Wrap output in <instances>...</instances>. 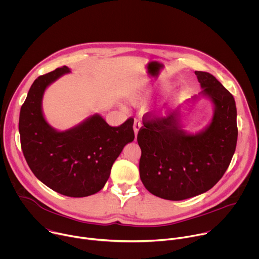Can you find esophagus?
<instances>
[{
    "label": "esophagus",
    "mask_w": 259,
    "mask_h": 259,
    "mask_svg": "<svg viewBox=\"0 0 259 259\" xmlns=\"http://www.w3.org/2000/svg\"><path fill=\"white\" fill-rule=\"evenodd\" d=\"M140 127H141V122L139 121V120H135L134 121V125H133V129H134V133H135V136H137V133H138V131H139V129H140Z\"/></svg>",
    "instance_id": "1"
}]
</instances>
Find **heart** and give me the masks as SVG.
I'll return each mask as SVG.
<instances>
[{
  "instance_id": "1",
  "label": "heart",
  "mask_w": 259,
  "mask_h": 259,
  "mask_svg": "<svg viewBox=\"0 0 259 259\" xmlns=\"http://www.w3.org/2000/svg\"><path fill=\"white\" fill-rule=\"evenodd\" d=\"M135 99H136V100H141V99H142V96H141V95H140V96H139V95H137Z\"/></svg>"
}]
</instances>
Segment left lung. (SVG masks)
I'll use <instances>...</instances> for the list:
<instances>
[{"instance_id": "8db88e82", "label": "left lung", "mask_w": 259, "mask_h": 259, "mask_svg": "<svg viewBox=\"0 0 259 259\" xmlns=\"http://www.w3.org/2000/svg\"><path fill=\"white\" fill-rule=\"evenodd\" d=\"M210 97L215 113L201 133L187 134L177 117H158L146 113L137 134L141 150L139 175L153 195L180 201L201 195L224 176L236 151L237 108L234 96L209 72L195 71Z\"/></svg>"}]
</instances>
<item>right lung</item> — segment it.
<instances>
[{
	"label": "right lung",
	"mask_w": 259,
	"mask_h": 259,
	"mask_svg": "<svg viewBox=\"0 0 259 259\" xmlns=\"http://www.w3.org/2000/svg\"><path fill=\"white\" fill-rule=\"evenodd\" d=\"M68 67H58L32 83L19 116L20 143L34 176L54 192L81 198L99 192L123 147L133 141L132 118L118 127L95 115L64 132L51 128L42 113V97L49 84Z\"/></svg>",
	"instance_id": "right-lung-1"
}]
</instances>
